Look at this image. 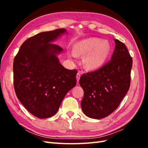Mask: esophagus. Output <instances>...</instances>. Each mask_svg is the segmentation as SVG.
I'll return each mask as SVG.
<instances>
[{
  "instance_id": "34e87169",
  "label": "esophagus",
  "mask_w": 148,
  "mask_h": 148,
  "mask_svg": "<svg viewBox=\"0 0 148 148\" xmlns=\"http://www.w3.org/2000/svg\"><path fill=\"white\" fill-rule=\"evenodd\" d=\"M76 78H77V82L78 83L79 82V79L80 78V73H78L77 75V77H76Z\"/></svg>"
}]
</instances>
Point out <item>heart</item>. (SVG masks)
<instances>
[{
  "instance_id": "1",
  "label": "heart",
  "mask_w": 148,
  "mask_h": 148,
  "mask_svg": "<svg viewBox=\"0 0 148 148\" xmlns=\"http://www.w3.org/2000/svg\"><path fill=\"white\" fill-rule=\"evenodd\" d=\"M112 47L107 40L97 38H89L75 44L73 52L69 56L75 58L77 56H84L83 65L86 69L95 70L99 68L108 59Z\"/></svg>"
}]
</instances>
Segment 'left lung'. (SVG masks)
Wrapping results in <instances>:
<instances>
[{
    "instance_id": "8db88e82",
    "label": "left lung",
    "mask_w": 148,
    "mask_h": 148,
    "mask_svg": "<svg viewBox=\"0 0 148 148\" xmlns=\"http://www.w3.org/2000/svg\"><path fill=\"white\" fill-rule=\"evenodd\" d=\"M111 60L99 70L81 76L79 84L84 91L81 102L87 117L100 119L117 108L130 84L132 58L125 44L115 39Z\"/></svg>"
}]
</instances>
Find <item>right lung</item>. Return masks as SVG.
<instances>
[{"label":"right lung","instance_id":"right-lung-1","mask_svg":"<svg viewBox=\"0 0 148 148\" xmlns=\"http://www.w3.org/2000/svg\"><path fill=\"white\" fill-rule=\"evenodd\" d=\"M66 33L62 28L34 35L23 43L13 61L16 95L39 119L54 115L66 93L77 84V71L61 65L57 56L63 49L52 44Z\"/></svg>","mask_w":148,"mask_h":148}]
</instances>
